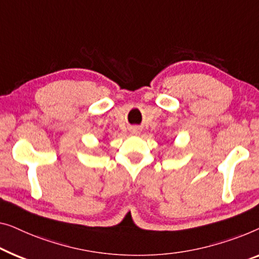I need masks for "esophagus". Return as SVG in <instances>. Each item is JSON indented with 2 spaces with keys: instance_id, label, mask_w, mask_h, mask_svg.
Listing matches in <instances>:
<instances>
[{
  "instance_id": "1",
  "label": "esophagus",
  "mask_w": 259,
  "mask_h": 259,
  "mask_svg": "<svg viewBox=\"0 0 259 259\" xmlns=\"http://www.w3.org/2000/svg\"><path fill=\"white\" fill-rule=\"evenodd\" d=\"M134 133H137V129H134Z\"/></svg>"
}]
</instances>
